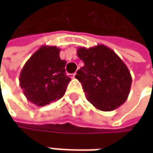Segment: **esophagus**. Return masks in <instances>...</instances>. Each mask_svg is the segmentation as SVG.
Masks as SVG:
<instances>
[{"instance_id":"34e87169","label":"esophagus","mask_w":153,"mask_h":153,"mask_svg":"<svg viewBox=\"0 0 153 153\" xmlns=\"http://www.w3.org/2000/svg\"><path fill=\"white\" fill-rule=\"evenodd\" d=\"M76 73H74V74H69V75H70V77H71V78H75V77H76Z\"/></svg>"}]
</instances>
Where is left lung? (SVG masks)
Segmentation results:
<instances>
[{
  "label": "left lung",
  "mask_w": 153,
  "mask_h": 153,
  "mask_svg": "<svg viewBox=\"0 0 153 153\" xmlns=\"http://www.w3.org/2000/svg\"><path fill=\"white\" fill-rule=\"evenodd\" d=\"M77 55L84 66L75 78L81 82L88 102L104 111L123 105L130 92L132 77L120 56L102 44L89 48L79 47Z\"/></svg>",
  "instance_id": "obj_1"
}]
</instances>
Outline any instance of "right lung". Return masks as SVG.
I'll return each mask as SVG.
<instances>
[{
	"label": "right lung",
	"instance_id": "add662e5",
	"mask_svg": "<svg viewBox=\"0 0 153 153\" xmlns=\"http://www.w3.org/2000/svg\"><path fill=\"white\" fill-rule=\"evenodd\" d=\"M60 48L42 46L25 64L19 84L28 101L43 106L61 98L71 78L65 74L66 62L59 56Z\"/></svg>",
	"mask_w": 153,
	"mask_h": 153
}]
</instances>
